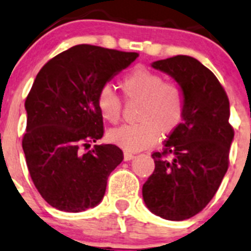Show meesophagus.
Returning a JSON list of instances; mask_svg holds the SVG:
<instances>
[{"mask_svg": "<svg viewBox=\"0 0 251 251\" xmlns=\"http://www.w3.org/2000/svg\"><path fill=\"white\" fill-rule=\"evenodd\" d=\"M135 157V154L133 153H131V152H124V160L125 161H130V160H132V158Z\"/></svg>", "mask_w": 251, "mask_h": 251, "instance_id": "1", "label": "esophagus"}]
</instances>
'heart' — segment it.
Segmentation results:
<instances>
[{
	"label": "heart",
	"instance_id": "b5f03b06",
	"mask_svg": "<svg viewBox=\"0 0 251 251\" xmlns=\"http://www.w3.org/2000/svg\"><path fill=\"white\" fill-rule=\"evenodd\" d=\"M120 88L126 100L140 101L139 123L112 128L109 132L112 144L126 151H141L157 144L160 133L168 136L179 127L186 110V95L178 83L165 81L158 73L137 67L124 76ZM97 105L107 123L120 120L123 102L110 86L100 89Z\"/></svg>",
	"mask_w": 251,
	"mask_h": 251
}]
</instances>
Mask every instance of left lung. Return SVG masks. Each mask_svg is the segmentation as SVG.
Segmentation results:
<instances>
[{
  "instance_id": "8db88e82",
  "label": "left lung",
  "mask_w": 251,
  "mask_h": 251,
  "mask_svg": "<svg viewBox=\"0 0 251 251\" xmlns=\"http://www.w3.org/2000/svg\"><path fill=\"white\" fill-rule=\"evenodd\" d=\"M183 88L186 110L142 187L145 204L167 221H184L212 201L229 166L234 128L226 90L207 67L188 55L152 63Z\"/></svg>"
}]
</instances>
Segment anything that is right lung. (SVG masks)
<instances>
[{"label":"right lung","instance_id":"1","mask_svg":"<svg viewBox=\"0 0 251 251\" xmlns=\"http://www.w3.org/2000/svg\"><path fill=\"white\" fill-rule=\"evenodd\" d=\"M139 57L133 51L79 44L43 65L25 99L22 140L30 178L43 200L78 213L101 202L107 177L124 160L104 135L97 105L100 89Z\"/></svg>","mask_w":251,"mask_h":251}]
</instances>
